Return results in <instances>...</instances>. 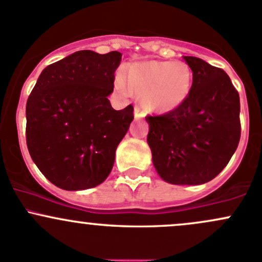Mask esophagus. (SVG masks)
I'll list each match as a JSON object with an SVG mask.
<instances>
[{
    "label": "esophagus",
    "mask_w": 262,
    "mask_h": 262,
    "mask_svg": "<svg viewBox=\"0 0 262 262\" xmlns=\"http://www.w3.org/2000/svg\"><path fill=\"white\" fill-rule=\"evenodd\" d=\"M144 115H146V113H144V110L142 109L141 106H138V105H137L136 109H134V116H136V119L143 118Z\"/></svg>",
    "instance_id": "obj_1"
}]
</instances>
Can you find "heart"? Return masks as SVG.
Returning a JSON list of instances; mask_svg holds the SVG:
<instances>
[{"instance_id": "1", "label": "heart", "mask_w": 262, "mask_h": 262, "mask_svg": "<svg viewBox=\"0 0 262 262\" xmlns=\"http://www.w3.org/2000/svg\"><path fill=\"white\" fill-rule=\"evenodd\" d=\"M116 84L124 92H136L148 110L171 112L189 97L192 71L182 60H149L134 63L125 76H118Z\"/></svg>"}]
</instances>
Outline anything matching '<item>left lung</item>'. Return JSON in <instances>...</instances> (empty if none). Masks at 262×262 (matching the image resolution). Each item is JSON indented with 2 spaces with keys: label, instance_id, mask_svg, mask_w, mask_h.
Wrapping results in <instances>:
<instances>
[{
  "label": "left lung",
  "instance_id": "1",
  "mask_svg": "<svg viewBox=\"0 0 262 262\" xmlns=\"http://www.w3.org/2000/svg\"><path fill=\"white\" fill-rule=\"evenodd\" d=\"M192 71L189 97L166 114L147 115V142L158 175L173 185L213 180L241 138L239 95L222 68L184 57Z\"/></svg>",
  "mask_w": 262,
  "mask_h": 262
}]
</instances>
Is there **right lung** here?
Returning a JSON list of instances; mask_svg holds the SVG:
<instances>
[{"mask_svg":"<svg viewBox=\"0 0 262 262\" xmlns=\"http://www.w3.org/2000/svg\"><path fill=\"white\" fill-rule=\"evenodd\" d=\"M121 53L80 50L46 67L26 102V144L44 176L63 190L105 181L134 119L133 105L114 110Z\"/></svg>","mask_w":262,"mask_h":262,"instance_id":"right-lung-1","label":"right lung"}]
</instances>
